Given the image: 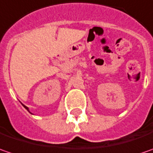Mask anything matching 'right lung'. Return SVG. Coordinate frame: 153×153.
Here are the masks:
<instances>
[{"label":"right lung","instance_id":"obj_1","mask_svg":"<svg viewBox=\"0 0 153 153\" xmlns=\"http://www.w3.org/2000/svg\"><path fill=\"white\" fill-rule=\"evenodd\" d=\"M23 106L25 107V109H26V110H28L29 112H30V110H29V108H28V107H26V106H25V105H24V104H23Z\"/></svg>","mask_w":153,"mask_h":153}]
</instances>
